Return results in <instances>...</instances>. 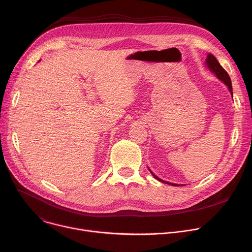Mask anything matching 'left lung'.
Here are the masks:
<instances>
[{"instance_id":"1","label":"left lung","mask_w":252,"mask_h":252,"mask_svg":"<svg viewBox=\"0 0 252 252\" xmlns=\"http://www.w3.org/2000/svg\"><path fill=\"white\" fill-rule=\"evenodd\" d=\"M205 63H206L207 67L212 71V73H213L215 76H217L221 82H223V83L227 86V88H228L230 94H232L231 80H230L228 74L226 73V70L220 65V63H219V61L217 60V58H215V57H214L213 55H211V54H208V55H207V58H206V61H205ZM150 171H151V173L154 175L155 178H157L158 181H159V182H161V183H163V184H167V185L174 186V187H176V186L178 187V186H179V185H174V184H170V183L164 182V181H162V179L158 178L155 173H153V171H152L151 169H150Z\"/></svg>"}]
</instances>
